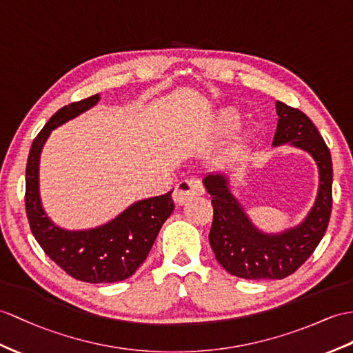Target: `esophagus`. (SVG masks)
Here are the masks:
<instances>
[{"label": "esophagus", "mask_w": 353, "mask_h": 353, "mask_svg": "<svg viewBox=\"0 0 353 353\" xmlns=\"http://www.w3.org/2000/svg\"><path fill=\"white\" fill-rule=\"evenodd\" d=\"M205 193V188L199 179H184L179 183L174 192V201L176 203H185L187 201L193 199L196 196H202Z\"/></svg>", "instance_id": "obj_1"}]
</instances>
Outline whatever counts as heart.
<instances>
[{
	"mask_svg": "<svg viewBox=\"0 0 353 353\" xmlns=\"http://www.w3.org/2000/svg\"><path fill=\"white\" fill-rule=\"evenodd\" d=\"M243 123V112L235 106H226L216 112V115H214L211 121V130L220 137H228L236 133L241 128Z\"/></svg>",
	"mask_w": 353,
	"mask_h": 353,
	"instance_id": "obj_1",
	"label": "heart"
}]
</instances>
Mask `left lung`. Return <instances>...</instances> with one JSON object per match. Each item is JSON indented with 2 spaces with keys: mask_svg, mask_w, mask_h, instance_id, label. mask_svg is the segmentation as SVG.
<instances>
[{
  "mask_svg": "<svg viewBox=\"0 0 353 353\" xmlns=\"http://www.w3.org/2000/svg\"><path fill=\"white\" fill-rule=\"evenodd\" d=\"M279 115L272 147L290 145L310 154L319 170V188L307 217L277 234L257 229L230 192L229 176L208 174L202 181L212 196L210 244L217 262L232 276L247 280H280L295 272L323 238L332 206V161L323 137L304 112L276 101Z\"/></svg>",
  "mask_w": 353,
  "mask_h": 353,
  "instance_id": "8db88e82",
  "label": "left lung"
}]
</instances>
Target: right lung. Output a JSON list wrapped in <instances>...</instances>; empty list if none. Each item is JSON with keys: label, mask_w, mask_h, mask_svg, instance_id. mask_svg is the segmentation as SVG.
Listing matches in <instances>:
<instances>
[{"label": "right lung", "mask_w": 353, "mask_h": 353, "mask_svg": "<svg viewBox=\"0 0 353 353\" xmlns=\"http://www.w3.org/2000/svg\"><path fill=\"white\" fill-rule=\"evenodd\" d=\"M100 101V94L59 109L34 139L25 172V208L34 238L68 276L87 283L125 280L147 259L163 223L174 211L172 192L132 203L105 225L68 230L49 219L40 199V156L57 127L79 117Z\"/></svg>", "instance_id": "add662e5"}]
</instances>
